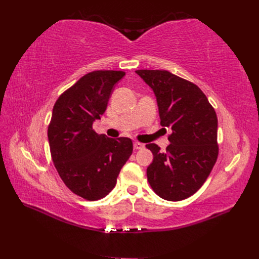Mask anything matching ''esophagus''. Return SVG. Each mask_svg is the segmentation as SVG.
Wrapping results in <instances>:
<instances>
[{
    "label": "esophagus",
    "instance_id": "esophagus-1",
    "mask_svg": "<svg viewBox=\"0 0 259 259\" xmlns=\"http://www.w3.org/2000/svg\"><path fill=\"white\" fill-rule=\"evenodd\" d=\"M145 145L142 144V143H138V142H135L134 143V149H136V150H140V149H144Z\"/></svg>",
    "mask_w": 259,
    "mask_h": 259
}]
</instances>
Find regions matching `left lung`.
<instances>
[{
  "label": "left lung",
  "mask_w": 259,
  "mask_h": 259,
  "mask_svg": "<svg viewBox=\"0 0 259 259\" xmlns=\"http://www.w3.org/2000/svg\"><path fill=\"white\" fill-rule=\"evenodd\" d=\"M152 89L161 125L171 130L165 152L155 144L148 182L160 198L182 201L205 183L218 156L217 115L197 85L166 70H137Z\"/></svg>",
  "instance_id": "8db88e82"
}]
</instances>
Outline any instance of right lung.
<instances>
[{
    "label": "right lung",
    "instance_id": "add662e5",
    "mask_svg": "<svg viewBox=\"0 0 259 259\" xmlns=\"http://www.w3.org/2000/svg\"><path fill=\"white\" fill-rule=\"evenodd\" d=\"M124 75L113 70L85 74L61 94L53 108L48 130L52 160L65 185L85 200L105 198L133 152L130 138H109L93 130Z\"/></svg>",
    "mask_w": 259,
    "mask_h": 259
}]
</instances>
